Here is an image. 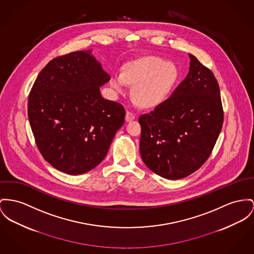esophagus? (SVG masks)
Masks as SVG:
<instances>
[{
    "mask_svg": "<svg viewBox=\"0 0 254 254\" xmlns=\"http://www.w3.org/2000/svg\"><path fill=\"white\" fill-rule=\"evenodd\" d=\"M135 114H133V113H132V112H130V111H127V112H126V117H125L126 121H130V120H133V119H135Z\"/></svg>",
    "mask_w": 254,
    "mask_h": 254,
    "instance_id": "obj_1",
    "label": "esophagus"
}]
</instances>
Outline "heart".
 <instances>
[{
	"label": "heart",
	"mask_w": 254,
	"mask_h": 254,
	"mask_svg": "<svg viewBox=\"0 0 254 254\" xmlns=\"http://www.w3.org/2000/svg\"><path fill=\"white\" fill-rule=\"evenodd\" d=\"M177 79L178 70L173 64L150 56L129 63L122 74H114L111 85L123 94L128 84L134 85L133 95L137 98L136 102L151 108L166 100Z\"/></svg>",
	"instance_id": "1"
}]
</instances>
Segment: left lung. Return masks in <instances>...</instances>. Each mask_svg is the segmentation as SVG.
<instances>
[{
	"label": "left lung",
	"instance_id": "1",
	"mask_svg": "<svg viewBox=\"0 0 254 254\" xmlns=\"http://www.w3.org/2000/svg\"><path fill=\"white\" fill-rule=\"evenodd\" d=\"M186 78L168 99L139 116L143 163L161 177L177 180L200 169L223 123L220 86L214 73L191 54Z\"/></svg>",
	"mask_w": 254,
	"mask_h": 254
}]
</instances>
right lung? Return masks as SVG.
Wrapping results in <instances>:
<instances>
[{"label":"right lung","instance_id":"1","mask_svg":"<svg viewBox=\"0 0 254 254\" xmlns=\"http://www.w3.org/2000/svg\"><path fill=\"white\" fill-rule=\"evenodd\" d=\"M110 76L90 51L53 59L38 74L28 98L36 146L52 167L85 173L106 157L125 120V109L102 97Z\"/></svg>","mask_w":254,"mask_h":254}]
</instances>
